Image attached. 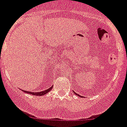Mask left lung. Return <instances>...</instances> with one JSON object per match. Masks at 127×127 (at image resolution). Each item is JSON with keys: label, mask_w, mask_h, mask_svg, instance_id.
Wrapping results in <instances>:
<instances>
[{"label": "left lung", "mask_w": 127, "mask_h": 127, "mask_svg": "<svg viewBox=\"0 0 127 127\" xmlns=\"http://www.w3.org/2000/svg\"><path fill=\"white\" fill-rule=\"evenodd\" d=\"M73 93H75V95H77V96H80V97H82V98H83V97H84V96H80V95H78V94H77V93H75V91H73Z\"/></svg>", "instance_id": "8db88e82"}]
</instances>
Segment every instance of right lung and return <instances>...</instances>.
I'll use <instances>...</instances> for the list:
<instances>
[{
  "label": "right lung",
  "mask_w": 127,
  "mask_h": 127,
  "mask_svg": "<svg viewBox=\"0 0 127 127\" xmlns=\"http://www.w3.org/2000/svg\"><path fill=\"white\" fill-rule=\"evenodd\" d=\"M52 87L51 86L50 88H48L47 90H45V91H41V92H31V91H25V90H21L22 91H24V93H28V94H31V95H35V96H43L45 95H46L47 93H48L50 90L52 89Z\"/></svg>",
  "instance_id": "add662e5"
}]
</instances>
